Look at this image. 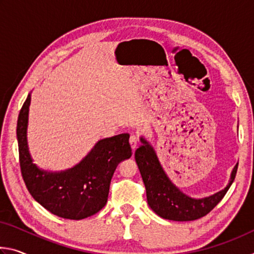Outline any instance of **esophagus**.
<instances>
[{
    "label": "esophagus",
    "instance_id": "esophagus-1",
    "mask_svg": "<svg viewBox=\"0 0 254 254\" xmlns=\"http://www.w3.org/2000/svg\"><path fill=\"white\" fill-rule=\"evenodd\" d=\"M128 142H130V145H131V149L134 151V150L136 149L137 147V137L135 135H131L130 136V140H128Z\"/></svg>",
    "mask_w": 254,
    "mask_h": 254
}]
</instances>
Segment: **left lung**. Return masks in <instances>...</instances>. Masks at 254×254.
<instances>
[{"instance_id": "1", "label": "left lung", "mask_w": 254, "mask_h": 254, "mask_svg": "<svg viewBox=\"0 0 254 254\" xmlns=\"http://www.w3.org/2000/svg\"><path fill=\"white\" fill-rule=\"evenodd\" d=\"M140 141L142 144L135 150L134 156L145 186L148 204L154 213L165 220L187 222L205 216L220 203L234 182L238 163L232 170L230 182L224 189L204 198L188 196L167 176L152 145L143 136L140 137Z\"/></svg>"}]
</instances>
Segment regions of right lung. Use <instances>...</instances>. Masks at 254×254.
Instances as JSON below:
<instances>
[{
  "mask_svg": "<svg viewBox=\"0 0 254 254\" xmlns=\"http://www.w3.org/2000/svg\"><path fill=\"white\" fill-rule=\"evenodd\" d=\"M29 94L18 118L16 136L22 177L31 196L59 217L83 220L104 207L111 179L121 161L132 156L127 133L102 139L72 168L62 171L40 169L29 152L27 130Z\"/></svg>",
  "mask_w": 254,
  "mask_h": 254,
  "instance_id": "1",
  "label": "right lung"
}]
</instances>
